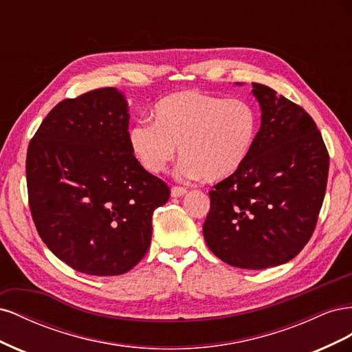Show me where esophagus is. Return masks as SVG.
Listing matches in <instances>:
<instances>
[{"instance_id": "34e87169", "label": "esophagus", "mask_w": 352, "mask_h": 352, "mask_svg": "<svg viewBox=\"0 0 352 352\" xmlns=\"http://www.w3.org/2000/svg\"><path fill=\"white\" fill-rule=\"evenodd\" d=\"M170 192H172V197L179 198V197H184L186 194V189L185 188H180V186H173Z\"/></svg>"}]
</instances>
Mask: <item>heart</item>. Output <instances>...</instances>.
<instances>
[{
	"label": "heart",
	"mask_w": 352,
	"mask_h": 352,
	"mask_svg": "<svg viewBox=\"0 0 352 352\" xmlns=\"http://www.w3.org/2000/svg\"><path fill=\"white\" fill-rule=\"evenodd\" d=\"M154 123L138 122L127 132L135 158L146 172L163 173L177 148V176L223 182L238 175L257 144L260 119L252 104L198 89L170 94L153 107Z\"/></svg>",
	"instance_id": "obj_1"
}]
</instances>
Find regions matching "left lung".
<instances>
[{
	"label": "left lung",
	"instance_id": "8db88e82",
	"mask_svg": "<svg viewBox=\"0 0 352 352\" xmlns=\"http://www.w3.org/2000/svg\"><path fill=\"white\" fill-rule=\"evenodd\" d=\"M252 88L261 109L257 144L238 175L210 190L202 233L221 261L263 270L292 260L310 241L324 199L329 154L302 107L265 85Z\"/></svg>",
	"mask_w": 352,
	"mask_h": 352
}]
</instances>
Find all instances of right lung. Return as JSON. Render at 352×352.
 <instances>
[{
  "label": "right lung",
  "instance_id": "right-lung-1",
  "mask_svg": "<svg viewBox=\"0 0 352 352\" xmlns=\"http://www.w3.org/2000/svg\"><path fill=\"white\" fill-rule=\"evenodd\" d=\"M127 111L116 88L63 100L28 148L29 207L41 239L92 276L123 274L144 258L153 212L170 197L132 154Z\"/></svg>",
  "mask_w": 352,
  "mask_h": 352
}]
</instances>
